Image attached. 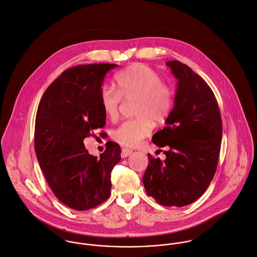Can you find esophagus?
<instances>
[{
	"label": "esophagus",
	"mask_w": 257,
	"mask_h": 257,
	"mask_svg": "<svg viewBox=\"0 0 257 257\" xmlns=\"http://www.w3.org/2000/svg\"><path fill=\"white\" fill-rule=\"evenodd\" d=\"M132 150L131 149H127V148H123L122 149V152H121V157L122 158H126V157H128L129 155L132 154Z\"/></svg>",
	"instance_id": "1"
}]
</instances>
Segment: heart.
<instances>
[{
    "instance_id": "1",
    "label": "heart",
    "mask_w": 257,
    "mask_h": 257,
    "mask_svg": "<svg viewBox=\"0 0 257 257\" xmlns=\"http://www.w3.org/2000/svg\"><path fill=\"white\" fill-rule=\"evenodd\" d=\"M114 88L103 86L99 101L103 112L110 120L118 117L121 100L134 99L133 115L112 132V138L120 145L138 146L150 135L155 123L168 118L174 102L172 88L163 82L160 74L143 63L132 64L114 77Z\"/></svg>"
}]
</instances>
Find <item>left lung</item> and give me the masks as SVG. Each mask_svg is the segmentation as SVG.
Instances as JSON below:
<instances>
[{
	"label": "left lung",
	"mask_w": 257,
	"mask_h": 257,
	"mask_svg": "<svg viewBox=\"0 0 257 257\" xmlns=\"http://www.w3.org/2000/svg\"><path fill=\"white\" fill-rule=\"evenodd\" d=\"M166 64L178 79V88L167 126L155 133L152 141L169 150L164 152L165 161L148 154L143 184L158 204L180 207L197 201L209 186L218 163L222 123L205 80L178 60Z\"/></svg>",
	"instance_id": "obj_1"
}]
</instances>
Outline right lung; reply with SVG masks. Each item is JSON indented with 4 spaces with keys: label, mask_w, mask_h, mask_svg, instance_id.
<instances>
[{
    "label": "right lung",
    "mask_w": 257,
    "mask_h": 257,
    "mask_svg": "<svg viewBox=\"0 0 257 257\" xmlns=\"http://www.w3.org/2000/svg\"><path fill=\"white\" fill-rule=\"evenodd\" d=\"M117 64H82L64 70L45 91L35 126V150L55 197L76 210L101 205L110 196L111 172L121 160L112 141L97 158L83 140L106 124L99 101L104 77ZM95 136V135H94Z\"/></svg>",
    "instance_id": "1"
}]
</instances>
